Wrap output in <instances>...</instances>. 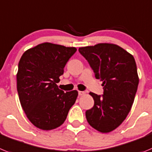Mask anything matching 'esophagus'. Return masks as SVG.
Listing matches in <instances>:
<instances>
[{
    "mask_svg": "<svg viewBox=\"0 0 152 152\" xmlns=\"http://www.w3.org/2000/svg\"><path fill=\"white\" fill-rule=\"evenodd\" d=\"M79 95H80V96H81V95H84L85 94H86V92H85V91H79Z\"/></svg>",
    "mask_w": 152,
    "mask_h": 152,
    "instance_id": "obj_1",
    "label": "esophagus"
}]
</instances>
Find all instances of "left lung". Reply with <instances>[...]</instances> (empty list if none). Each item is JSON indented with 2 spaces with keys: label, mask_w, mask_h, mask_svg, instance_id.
<instances>
[{
  "label": "left lung",
  "mask_w": 152,
  "mask_h": 152,
  "mask_svg": "<svg viewBox=\"0 0 152 152\" xmlns=\"http://www.w3.org/2000/svg\"><path fill=\"white\" fill-rule=\"evenodd\" d=\"M79 51L104 86L102 96L89 93L95 104L86 110V120L96 130L110 132L124 122L132 107L139 80L136 61L114 44L100 43L79 48Z\"/></svg>",
  "instance_id": "obj_1"
}]
</instances>
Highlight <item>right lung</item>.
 <instances>
[{"label": "right lung", "instance_id": "right-lung-1", "mask_svg": "<svg viewBox=\"0 0 152 152\" xmlns=\"http://www.w3.org/2000/svg\"><path fill=\"white\" fill-rule=\"evenodd\" d=\"M74 47L45 43L26 50L16 74L19 98L30 122L43 130L62 125L76 102L78 91L64 93L57 83L75 52Z\"/></svg>", "mask_w": 152, "mask_h": 152}]
</instances>
